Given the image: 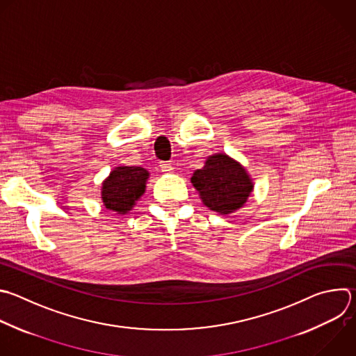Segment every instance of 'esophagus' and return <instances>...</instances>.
Masks as SVG:
<instances>
[{"instance_id":"34e87169","label":"esophagus","mask_w":356,"mask_h":356,"mask_svg":"<svg viewBox=\"0 0 356 356\" xmlns=\"http://www.w3.org/2000/svg\"><path fill=\"white\" fill-rule=\"evenodd\" d=\"M161 170H162L163 173H172V172H173V166H172L170 163L163 162V163H161Z\"/></svg>"}]
</instances>
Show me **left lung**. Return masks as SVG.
I'll list each match as a JSON object with an SVG mask.
<instances>
[{"instance_id": "obj_1", "label": "left lung", "mask_w": 356, "mask_h": 356, "mask_svg": "<svg viewBox=\"0 0 356 356\" xmlns=\"http://www.w3.org/2000/svg\"><path fill=\"white\" fill-rule=\"evenodd\" d=\"M191 183L204 205L222 215L242 208L254 187L246 169L226 154L208 156L204 168L193 173Z\"/></svg>"}]
</instances>
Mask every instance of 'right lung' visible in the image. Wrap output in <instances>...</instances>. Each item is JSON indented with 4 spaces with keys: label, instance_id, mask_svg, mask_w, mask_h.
Returning a JSON list of instances; mask_svg holds the SVG:
<instances>
[{
    "label": "right lung",
    "instance_id": "1",
    "mask_svg": "<svg viewBox=\"0 0 356 356\" xmlns=\"http://www.w3.org/2000/svg\"><path fill=\"white\" fill-rule=\"evenodd\" d=\"M149 177L147 169L140 166H117L102 183V202L114 212L127 213L145 193Z\"/></svg>",
    "mask_w": 356,
    "mask_h": 356
}]
</instances>
